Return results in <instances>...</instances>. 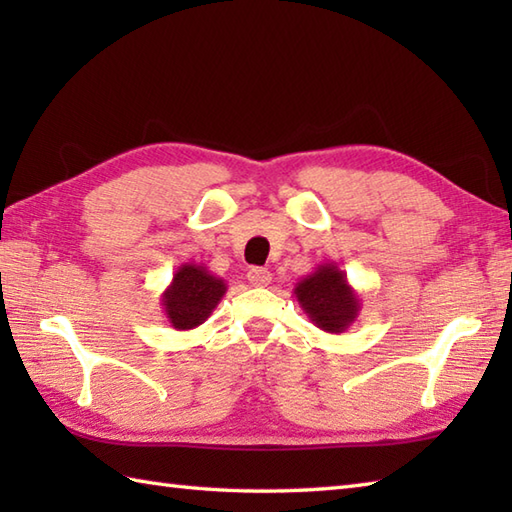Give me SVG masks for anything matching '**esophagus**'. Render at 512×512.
<instances>
[{
  "mask_svg": "<svg viewBox=\"0 0 512 512\" xmlns=\"http://www.w3.org/2000/svg\"><path fill=\"white\" fill-rule=\"evenodd\" d=\"M248 281H250V286L264 288V286L270 284V281H273V273H270L268 268H250L248 270Z\"/></svg>",
  "mask_w": 512,
  "mask_h": 512,
  "instance_id": "1",
  "label": "esophagus"
}]
</instances>
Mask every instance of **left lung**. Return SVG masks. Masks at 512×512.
<instances>
[{
  "label": "left lung",
  "mask_w": 512,
  "mask_h": 512,
  "mask_svg": "<svg viewBox=\"0 0 512 512\" xmlns=\"http://www.w3.org/2000/svg\"><path fill=\"white\" fill-rule=\"evenodd\" d=\"M295 297L308 319L323 332L341 334L356 321L361 297L334 262L321 264L295 286Z\"/></svg>",
  "instance_id": "obj_1"
}]
</instances>
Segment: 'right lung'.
I'll return each instance as SVG.
<instances>
[{
  "label": "right lung",
  "instance_id": "add662e5",
  "mask_svg": "<svg viewBox=\"0 0 512 512\" xmlns=\"http://www.w3.org/2000/svg\"><path fill=\"white\" fill-rule=\"evenodd\" d=\"M226 281L204 264H182L160 295L162 310L173 330H193L211 317L226 295Z\"/></svg>",
  "mask_w": 512,
  "mask_h": 512
}]
</instances>
